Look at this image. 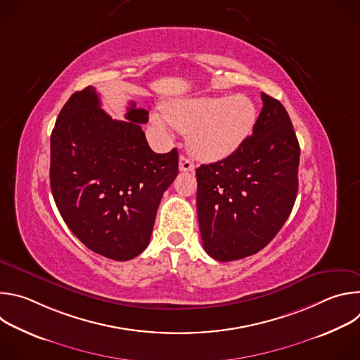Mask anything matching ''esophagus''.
<instances>
[{
    "label": "esophagus",
    "mask_w": 360,
    "mask_h": 360,
    "mask_svg": "<svg viewBox=\"0 0 360 360\" xmlns=\"http://www.w3.org/2000/svg\"><path fill=\"white\" fill-rule=\"evenodd\" d=\"M195 169V165H193V162L189 160V158H186V157H181L179 158V171H184V172H192Z\"/></svg>",
    "instance_id": "1"
}]
</instances>
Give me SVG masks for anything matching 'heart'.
<instances>
[{
    "instance_id": "1",
    "label": "heart",
    "mask_w": 360,
    "mask_h": 360,
    "mask_svg": "<svg viewBox=\"0 0 360 360\" xmlns=\"http://www.w3.org/2000/svg\"><path fill=\"white\" fill-rule=\"evenodd\" d=\"M256 115L253 101L243 95L198 96L167 102L164 114H152V121L164 134H169L171 127L188 134L189 148L198 158L219 161L245 142Z\"/></svg>"
}]
</instances>
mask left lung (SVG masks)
I'll list each match as a JSON object with an SVG mask.
<instances>
[{
	"mask_svg": "<svg viewBox=\"0 0 360 360\" xmlns=\"http://www.w3.org/2000/svg\"><path fill=\"white\" fill-rule=\"evenodd\" d=\"M253 132L222 161L196 169L203 249L221 262L258 253L281 231L297 193L300 148L281 102L265 92Z\"/></svg>",
	"mask_w": 360,
	"mask_h": 360,
	"instance_id": "left-lung-1",
	"label": "left lung"
}]
</instances>
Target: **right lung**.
Segmentation results:
<instances>
[{
  "label": "right lung",
  "mask_w": 360,
  "mask_h": 360,
  "mask_svg": "<svg viewBox=\"0 0 360 360\" xmlns=\"http://www.w3.org/2000/svg\"><path fill=\"white\" fill-rule=\"evenodd\" d=\"M127 121L101 108L94 86L74 92L51 134L49 182L57 208L91 250L129 261L150 240L164 192L178 175V150L153 152L129 102Z\"/></svg>",
  "instance_id": "add662e5"
}]
</instances>
